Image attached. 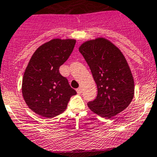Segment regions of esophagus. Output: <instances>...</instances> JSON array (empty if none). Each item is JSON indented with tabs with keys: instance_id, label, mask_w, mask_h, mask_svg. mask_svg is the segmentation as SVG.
I'll return each instance as SVG.
<instances>
[{
	"instance_id": "1",
	"label": "esophagus",
	"mask_w": 157,
	"mask_h": 157,
	"mask_svg": "<svg viewBox=\"0 0 157 157\" xmlns=\"http://www.w3.org/2000/svg\"><path fill=\"white\" fill-rule=\"evenodd\" d=\"M76 92H77L78 94H81L82 92V88H78L76 89Z\"/></svg>"
}]
</instances>
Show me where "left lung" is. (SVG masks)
<instances>
[{"mask_svg": "<svg viewBox=\"0 0 157 157\" xmlns=\"http://www.w3.org/2000/svg\"><path fill=\"white\" fill-rule=\"evenodd\" d=\"M79 52L98 89L96 98L88 102L89 108L107 119L127 108L134 95V80L121 51L109 40L98 38L83 43Z\"/></svg>", "mask_w": 157, "mask_h": 157, "instance_id": "left-lung-1", "label": "left lung"}]
</instances>
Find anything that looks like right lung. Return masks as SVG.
Listing matches in <instances>:
<instances>
[{
	"mask_svg": "<svg viewBox=\"0 0 157 157\" xmlns=\"http://www.w3.org/2000/svg\"><path fill=\"white\" fill-rule=\"evenodd\" d=\"M75 39H52L40 46L30 59L22 80V94L36 114L52 118L63 113L76 91L59 72L72 52Z\"/></svg>",
	"mask_w": 157,
	"mask_h": 157,
	"instance_id": "obj_1",
	"label": "right lung"
}]
</instances>
